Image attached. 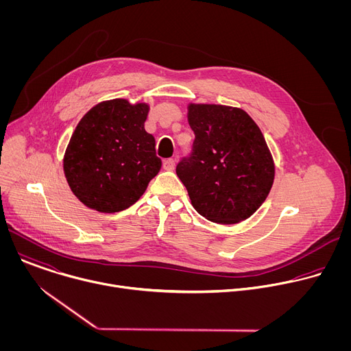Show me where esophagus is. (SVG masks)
<instances>
[{"label":"esophagus","instance_id":"34e87169","mask_svg":"<svg viewBox=\"0 0 351 351\" xmlns=\"http://www.w3.org/2000/svg\"><path fill=\"white\" fill-rule=\"evenodd\" d=\"M164 169L165 171H173L175 169V160L173 158H168L164 161Z\"/></svg>","mask_w":351,"mask_h":351}]
</instances>
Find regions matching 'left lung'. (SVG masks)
<instances>
[{
  "instance_id": "8db88e82",
  "label": "left lung",
  "mask_w": 351,
  "mask_h": 351,
  "mask_svg": "<svg viewBox=\"0 0 351 351\" xmlns=\"http://www.w3.org/2000/svg\"><path fill=\"white\" fill-rule=\"evenodd\" d=\"M194 132L193 153L176 173L191 206L206 219L239 223L265 202L275 179V164L258 125L245 111L219 104L187 106Z\"/></svg>"
}]
</instances>
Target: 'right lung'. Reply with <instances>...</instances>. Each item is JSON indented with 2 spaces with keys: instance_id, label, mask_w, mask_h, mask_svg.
I'll return each mask as SVG.
<instances>
[{
  "instance_id": "add662e5",
  "label": "right lung",
  "mask_w": 351,
  "mask_h": 351,
  "mask_svg": "<svg viewBox=\"0 0 351 351\" xmlns=\"http://www.w3.org/2000/svg\"><path fill=\"white\" fill-rule=\"evenodd\" d=\"M149 106L125 98L98 103L79 121L64 156L72 193L98 213H119L161 169L156 138L144 129Z\"/></svg>"
}]
</instances>
